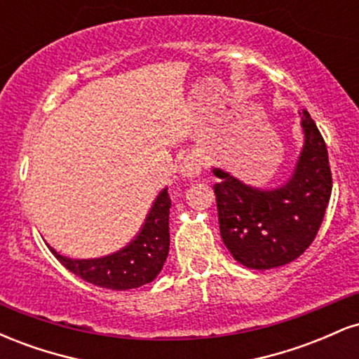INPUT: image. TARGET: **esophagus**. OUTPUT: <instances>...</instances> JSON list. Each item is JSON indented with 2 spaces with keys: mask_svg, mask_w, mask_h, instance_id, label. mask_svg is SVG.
<instances>
[{
  "mask_svg": "<svg viewBox=\"0 0 359 359\" xmlns=\"http://www.w3.org/2000/svg\"><path fill=\"white\" fill-rule=\"evenodd\" d=\"M201 170H203V163L197 156H185L184 162L179 167V174L184 179H196V177H199Z\"/></svg>",
  "mask_w": 359,
  "mask_h": 359,
  "instance_id": "esophagus-1",
  "label": "esophagus"
}]
</instances>
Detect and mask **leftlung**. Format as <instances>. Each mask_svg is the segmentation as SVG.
Instances as JSON below:
<instances>
[{"label": "left lung", "instance_id": "8db88e82", "mask_svg": "<svg viewBox=\"0 0 359 359\" xmlns=\"http://www.w3.org/2000/svg\"><path fill=\"white\" fill-rule=\"evenodd\" d=\"M304 147L287 182L259 189L212 168L219 231L241 265L270 270L294 262L314 241L332 191L327 148L314 119L300 111Z\"/></svg>", "mask_w": 359, "mask_h": 359}]
</instances>
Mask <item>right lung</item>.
I'll return each instance as SVG.
<instances>
[{"instance_id":"right-lung-1","label":"right lung","mask_w":359,"mask_h":359,"mask_svg":"<svg viewBox=\"0 0 359 359\" xmlns=\"http://www.w3.org/2000/svg\"><path fill=\"white\" fill-rule=\"evenodd\" d=\"M170 196L167 187L156 196L142 229L125 248L108 257L77 259L67 258L48 246L62 265L74 275L97 287L111 290H128L154 282L160 273L168 255L170 233H168V212Z\"/></svg>"}]
</instances>
